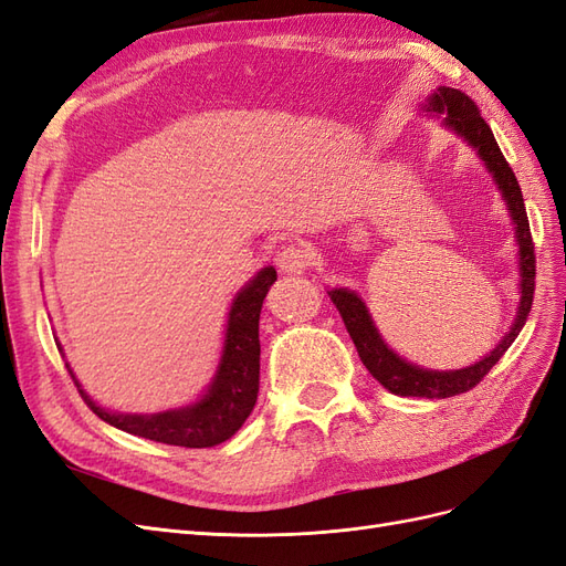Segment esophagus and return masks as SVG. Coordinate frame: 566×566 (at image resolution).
Wrapping results in <instances>:
<instances>
[{
  "instance_id": "esophagus-1",
  "label": "esophagus",
  "mask_w": 566,
  "mask_h": 566,
  "mask_svg": "<svg viewBox=\"0 0 566 566\" xmlns=\"http://www.w3.org/2000/svg\"><path fill=\"white\" fill-rule=\"evenodd\" d=\"M276 266L283 273H304L310 266V254L300 245H287L276 254Z\"/></svg>"
}]
</instances>
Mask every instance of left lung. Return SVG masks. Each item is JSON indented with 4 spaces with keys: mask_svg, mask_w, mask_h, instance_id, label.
Listing matches in <instances>:
<instances>
[{
    "mask_svg": "<svg viewBox=\"0 0 566 566\" xmlns=\"http://www.w3.org/2000/svg\"><path fill=\"white\" fill-rule=\"evenodd\" d=\"M420 111L424 115L441 119L443 129L455 134L458 139L465 142L476 153V158L486 167V172L491 175L495 188H499V193L505 202V210L512 221V231H515L517 271H520V281H517L520 302H517L515 321H512L510 331L501 337L499 345H495L486 356L479 358V361L465 368L437 370V368L418 366L394 352L380 335L378 325H375L370 316V310L356 290L337 285V287H328V295L337 306L342 321H345V328L354 339L356 352L361 356L364 366L387 391L397 394V397L447 399L472 389L479 380H482L484 375L501 361V356L507 352V347L515 342V337L524 328L526 316L531 312V302H534L536 256H534V243H531L522 188L515 179V172H512L507 160L503 158L499 144H495L491 127L484 123V117L479 115L474 101L458 90L437 87L432 94H427V98L420 104Z\"/></svg>",
    "mask_w": 566,
    "mask_h": 566,
    "instance_id": "1",
    "label": "left lung"
}]
</instances>
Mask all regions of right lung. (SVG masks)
I'll return each mask as SVG.
<instances>
[{
  "label": "right lung",
  "mask_w": 566,
  "mask_h": 566,
  "mask_svg": "<svg viewBox=\"0 0 566 566\" xmlns=\"http://www.w3.org/2000/svg\"><path fill=\"white\" fill-rule=\"evenodd\" d=\"M276 283V269L264 266L238 290L227 314L224 342H221L214 375L198 399L158 410V413H119L104 408L82 389L71 364L65 361L82 399L94 413L134 437L186 449H212L241 430L260 391V314L269 287ZM63 354L61 342H56Z\"/></svg>",
  "instance_id": "add662e5"
}]
</instances>
